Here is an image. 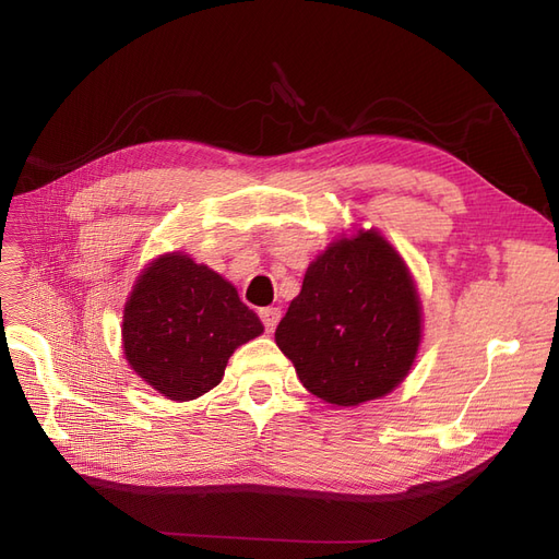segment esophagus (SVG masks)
<instances>
[{
    "mask_svg": "<svg viewBox=\"0 0 559 559\" xmlns=\"http://www.w3.org/2000/svg\"><path fill=\"white\" fill-rule=\"evenodd\" d=\"M259 314H261V321H263L265 331H275L277 321H280V317H282V310H280V308H263Z\"/></svg>",
    "mask_w": 559,
    "mask_h": 559,
    "instance_id": "esophagus-1",
    "label": "esophagus"
}]
</instances>
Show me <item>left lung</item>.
I'll use <instances>...</instances> for the list:
<instances>
[{
    "mask_svg": "<svg viewBox=\"0 0 559 559\" xmlns=\"http://www.w3.org/2000/svg\"><path fill=\"white\" fill-rule=\"evenodd\" d=\"M275 343L302 386L333 408L394 392L421 343L408 263L378 228L337 235L308 265Z\"/></svg>",
    "mask_w": 559,
    "mask_h": 559,
    "instance_id": "1",
    "label": "left lung"
}]
</instances>
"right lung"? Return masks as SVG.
<instances>
[{
  "label": "right lung",
  "instance_id": "1",
  "mask_svg": "<svg viewBox=\"0 0 559 559\" xmlns=\"http://www.w3.org/2000/svg\"><path fill=\"white\" fill-rule=\"evenodd\" d=\"M261 333V319L228 280L189 253L167 251L134 280L121 341L134 373L183 403L222 382L230 354Z\"/></svg>",
  "mask_w": 559,
  "mask_h": 559
}]
</instances>
